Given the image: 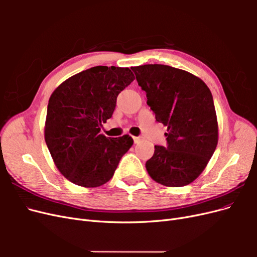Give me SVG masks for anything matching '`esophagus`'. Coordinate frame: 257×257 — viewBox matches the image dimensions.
Listing matches in <instances>:
<instances>
[{
    "mask_svg": "<svg viewBox=\"0 0 257 257\" xmlns=\"http://www.w3.org/2000/svg\"><path fill=\"white\" fill-rule=\"evenodd\" d=\"M133 139H134V143L137 144L139 141H141V137H133Z\"/></svg>",
    "mask_w": 257,
    "mask_h": 257,
    "instance_id": "obj_1",
    "label": "esophagus"
}]
</instances>
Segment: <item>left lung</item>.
<instances>
[{
	"mask_svg": "<svg viewBox=\"0 0 257 257\" xmlns=\"http://www.w3.org/2000/svg\"><path fill=\"white\" fill-rule=\"evenodd\" d=\"M155 119L167 126V145L154 146L148 174L163 185L184 186L203 173L217 145L213 97L206 83L163 64L132 67Z\"/></svg>",
	"mask_w": 257,
	"mask_h": 257,
	"instance_id": "8db88e82",
	"label": "left lung"
}]
</instances>
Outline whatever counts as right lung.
I'll use <instances>...</instances> for the list:
<instances>
[{"instance_id": "right-lung-1", "label": "right lung", "mask_w": 257, "mask_h": 257, "mask_svg": "<svg viewBox=\"0 0 257 257\" xmlns=\"http://www.w3.org/2000/svg\"><path fill=\"white\" fill-rule=\"evenodd\" d=\"M134 79L127 67L94 66L53 91L45 141L54 164L71 182L84 188L105 184L133 145L128 135L110 138L99 132L111 118L119 93Z\"/></svg>"}]
</instances>
